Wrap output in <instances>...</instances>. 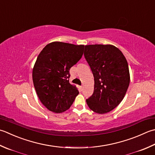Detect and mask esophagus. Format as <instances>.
Wrapping results in <instances>:
<instances>
[{"instance_id": "1", "label": "esophagus", "mask_w": 155, "mask_h": 155, "mask_svg": "<svg viewBox=\"0 0 155 155\" xmlns=\"http://www.w3.org/2000/svg\"><path fill=\"white\" fill-rule=\"evenodd\" d=\"M79 89H80V90L82 91H83V86H80V87H79Z\"/></svg>"}]
</instances>
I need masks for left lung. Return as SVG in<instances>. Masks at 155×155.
Masks as SVG:
<instances>
[{
	"label": "left lung",
	"instance_id": "left-lung-1",
	"mask_svg": "<svg viewBox=\"0 0 155 155\" xmlns=\"http://www.w3.org/2000/svg\"><path fill=\"white\" fill-rule=\"evenodd\" d=\"M84 55L95 81L93 93L87 104L97 114L108 113L120 104L128 90V62L122 51L110 44L87 45Z\"/></svg>",
	"mask_w": 155,
	"mask_h": 155
}]
</instances>
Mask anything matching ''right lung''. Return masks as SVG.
Returning <instances> with one entry per match:
<instances>
[{
	"label": "right lung",
	"mask_w": 155,
	"mask_h": 155,
	"mask_svg": "<svg viewBox=\"0 0 155 155\" xmlns=\"http://www.w3.org/2000/svg\"><path fill=\"white\" fill-rule=\"evenodd\" d=\"M84 45L54 41L44 48L33 66L38 97L48 110L59 114L71 107L79 92L69 83V71L83 54Z\"/></svg>",
	"instance_id": "1"
}]
</instances>
